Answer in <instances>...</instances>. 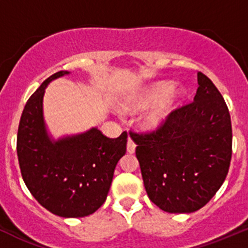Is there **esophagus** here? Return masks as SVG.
Wrapping results in <instances>:
<instances>
[{
    "mask_svg": "<svg viewBox=\"0 0 248 248\" xmlns=\"http://www.w3.org/2000/svg\"><path fill=\"white\" fill-rule=\"evenodd\" d=\"M126 149H127V153H130V154H132V153H135V150H136V144H135V142L132 141L131 139L127 140Z\"/></svg>",
    "mask_w": 248,
    "mask_h": 248,
    "instance_id": "obj_1",
    "label": "esophagus"
}]
</instances>
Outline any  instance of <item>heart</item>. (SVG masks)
<instances>
[{"mask_svg": "<svg viewBox=\"0 0 248 248\" xmlns=\"http://www.w3.org/2000/svg\"><path fill=\"white\" fill-rule=\"evenodd\" d=\"M183 95V91L178 87H170L166 82H159L150 86L147 91L137 95L132 100L126 103L127 108H144V107L155 104L144 116L142 117L143 126L147 129H157L165 123L168 114L177 105Z\"/></svg>", "mask_w": 248, "mask_h": 248, "instance_id": "b5f03b06", "label": "heart"}]
</instances>
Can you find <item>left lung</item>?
<instances>
[{
  "label": "left lung",
  "mask_w": 248,
  "mask_h": 248,
  "mask_svg": "<svg viewBox=\"0 0 248 248\" xmlns=\"http://www.w3.org/2000/svg\"><path fill=\"white\" fill-rule=\"evenodd\" d=\"M191 103L153 131H129L149 200L163 211L193 213L221 187L232 160V122L223 96L198 73Z\"/></svg>",
  "instance_id": "8db88e82"
}]
</instances>
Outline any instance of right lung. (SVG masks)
<instances>
[{"mask_svg":"<svg viewBox=\"0 0 248 248\" xmlns=\"http://www.w3.org/2000/svg\"><path fill=\"white\" fill-rule=\"evenodd\" d=\"M47 78L30 96L17 129L16 153L22 179L33 197L61 217H85L106 201L114 168L126 152L127 132L108 139L93 127L85 134L52 142L43 119Z\"/></svg>","mask_w":248,"mask_h":248,"instance_id":"obj_1","label":"right lung"}]
</instances>
